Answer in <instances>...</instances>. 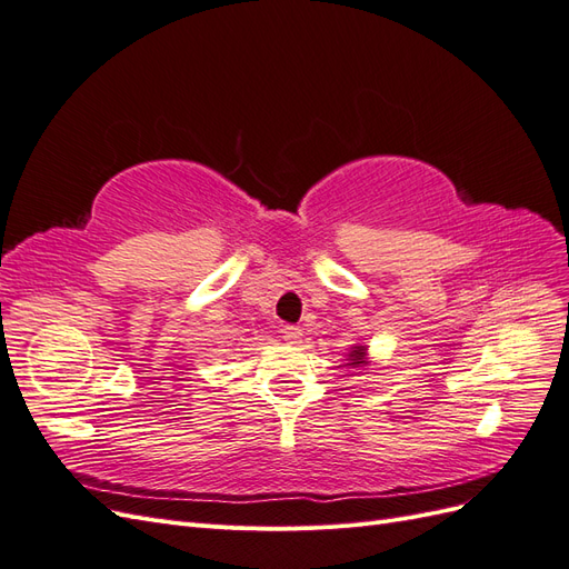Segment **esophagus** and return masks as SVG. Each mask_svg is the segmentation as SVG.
<instances>
[{"label": "esophagus", "mask_w": 569, "mask_h": 569, "mask_svg": "<svg viewBox=\"0 0 569 569\" xmlns=\"http://www.w3.org/2000/svg\"><path fill=\"white\" fill-rule=\"evenodd\" d=\"M282 337H284L289 343H301V339H303V330H301V327L287 325L284 330H282Z\"/></svg>", "instance_id": "34e87169"}]
</instances>
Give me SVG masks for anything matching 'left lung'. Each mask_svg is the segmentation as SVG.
<instances>
[{"instance_id": "1", "label": "left lung", "mask_w": 569, "mask_h": 569, "mask_svg": "<svg viewBox=\"0 0 569 569\" xmlns=\"http://www.w3.org/2000/svg\"><path fill=\"white\" fill-rule=\"evenodd\" d=\"M347 368H353V370H363L366 366H370V353H368V347L366 343H353V347L349 349V353H347Z\"/></svg>"}]
</instances>
